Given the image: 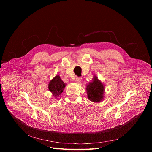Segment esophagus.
<instances>
[{
  "mask_svg": "<svg viewBox=\"0 0 152 152\" xmlns=\"http://www.w3.org/2000/svg\"><path fill=\"white\" fill-rule=\"evenodd\" d=\"M75 81L77 83H80L82 81V78L81 77H76L75 79Z\"/></svg>",
  "mask_w": 152,
  "mask_h": 152,
  "instance_id": "1",
  "label": "esophagus"
}]
</instances>
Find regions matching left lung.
Returning <instances> with one entry per match:
<instances>
[{
	"label": "left lung",
	"mask_w": 152,
	"mask_h": 152,
	"mask_svg": "<svg viewBox=\"0 0 152 152\" xmlns=\"http://www.w3.org/2000/svg\"><path fill=\"white\" fill-rule=\"evenodd\" d=\"M87 95L88 99L93 102L99 103L104 98L105 85L96 76H94L92 81L86 85Z\"/></svg>",
	"instance_id": "8db88e82"
}]
</instances>
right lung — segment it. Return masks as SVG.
Segmentation results:
<instances>
[{
    "instance_id": "add662e5",
    "label": "right lung",
    "mask_w": 152,
    "mask_h": 152,
    "mask_svg": "<svg viewBox=\"0 0 152 152\" xmlns=\"http://www.w3.org/2000/svg\"><path fill=\"white\" fill-rule=\"evenodd\" d=\"M66 86V84L63 83L60 76L56 75L50 81L49 85H48V89L52 92L53 97L57 99L63 92Z\"/></svg>"
}]
</instances>
